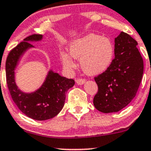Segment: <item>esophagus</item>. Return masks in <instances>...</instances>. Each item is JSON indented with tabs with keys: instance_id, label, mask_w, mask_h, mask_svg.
<instances>
[{
	"instance_id": "34e87169",
	"label": "esophagus",
	"mask_w": 151,
	"mask_h": 151,
	"mask_svg": "<svg viewBox=\"0 0 151 151\" xmlns=\"http://www.w3.org/2000/svg\"><path fill=\"white\" fill-rule=\"evenodd\" d=\"M86 80L84 79H76V82H77V84H78V85H82V84H83L85 83Z\"/></svg>"
}]
</instances>
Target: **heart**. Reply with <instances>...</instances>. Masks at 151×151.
Returning a JSON list of instances; mask_svg holds the SVG:
<instances>
[{
	"label": "heart",
	"instance_id": "heart-1",
	"mask_svg": "<svg viewBox=\"0 0 151 151\" xmlns=\"http://www.w3.org/2000/svg\"><path fill=\"white\" fill-rule=\"evenodd\" d=\"M69 54L62 52L60 57L67 69L76 67L73 58L80 60L81 67L88 75H97L108 69L113 60L115 48L110 39L89 34L73 41L69 46Z\"/></svg>",
	"mask_w": 151,
	"mask_h": 151
}]
</instances>
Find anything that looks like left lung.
<instances>
[{
  "instance_id": "obj_1",
  "label": "left lung",
  "mask_w": 151,
  "mask_h": 151,
  "mask_svg": "<svg viewBox=\"0 0 151 151\" xmlns=\"http://www.w3.org/2000/svg\"><path fill=\"white\" fill-rule=\"evenodd\" d=\"M137 42L125 32L115 39V59L108 69L94 77L98 92L94 107L104 113L118 112L135 97L143 74Z\"/></svg>"
}]
</instances>
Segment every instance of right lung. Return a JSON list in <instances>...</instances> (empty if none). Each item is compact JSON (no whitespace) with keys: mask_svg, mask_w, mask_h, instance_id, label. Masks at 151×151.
Returning <instances> with one entry per match:
<instances>
[{"mask_svg":"<svg viewBox=\"0 0 151 151\" xmlns=\"http://www.w3.org/2000/svg\"><path fill=\"white\" fill-rule=\"evenodd\" d=\"M42 38L41 34L26 37L10 51L6 62V81L13 100L23 113L36 120H49L57 115L64 107L68 89L75 84L74 79L62 77L51 69L44 83L35 92L26 93L18 88L15 69L19 60L28 49L34 47L31 41H41Z\"/></svg>","mask_w":151,"mask_h":151,"instance_id":"1","label":"right lung"}]
</instances>
